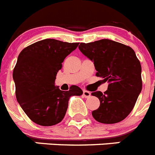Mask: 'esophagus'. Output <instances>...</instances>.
Segmentation results:
<instances>
[{"mask_svg":"<svg viewBox=\"0 0 155 155\" xmlns=\"http://www.w3.org/2000/svg\"><path fill=\"white\" fill-rule=\"evenodd\" d=\"M83 97H86V98H88V97H90L91 93H90L89 91H86V90H83Z\"/></svg>","mask_w":155,"mask_h":155,"instance_id":"obj_1","label":"esophagus"}]
</instances>
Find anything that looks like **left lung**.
<instances>
[{
  "label": "left lung",
  "instance_id": "8db88e82",
  "mask_svg": "<svg viewBox=\"0 0 155 155\" xmlns=\"http://www.w3.org/2000/svg\"><path fill=\"white\" fill-rule=\"evenodd\" d=\"M79 49L93 62L96 76L109 83L104 93H92L100 100L93 118L103 124H116L133 110L142 90L141 65L130 47L110 39L80 43Z\"/></svg>",
  "mask_w": 155,
  "mask_h": 155
}]
</instances>
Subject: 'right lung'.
Here are the masks:
<instances>
[{"instance_id":"add662e5","label":"right lung","mask_w":155,"mask_h":155,"mask_svg":"<svg viewBox=\"0 0 155 155\" xmlns=\"http://www.w3.org/2000/svg\"><path fill=\"white\" fill-rule=\"evenodd\" d=\"M79 44L46 38L19 54L13 71L16 98L24 112L37 124L47 127L60 123L70 97L83 94L77 86H72L69 91L55 86L64 59Z\"/></svg>"}]
</instances>
